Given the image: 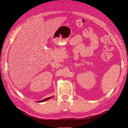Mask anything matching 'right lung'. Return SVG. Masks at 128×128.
<instances>
[{
	"instance_id": "right-lung-1",
	"label": "right lung",
	"mask_w": 128,
	"mask_h": 128,
	"mask_svg": "<svg viewBox=\"0 0 128 128\" xmlns=\"http://www.w3.org/2000/svg\"><path fill=\"white\" fill-rule=\"evenodd\" d=\"M51 98H52V96H51V97H48V98H45V99H44L43 100H41V101H40V102H45V101H46V100H49V99Z\"/></svg>"
}]
</instances>
